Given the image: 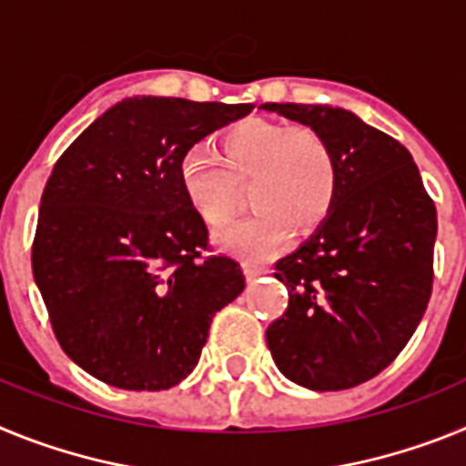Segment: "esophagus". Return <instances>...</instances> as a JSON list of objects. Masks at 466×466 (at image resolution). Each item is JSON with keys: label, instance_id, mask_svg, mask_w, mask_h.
Wrapping results in <instances>:
<instances>
[{"label": "esophagus", "instance_id": "1", "mask_svg": "<svg viewBox=\"0 0 466 466\" xmlns=\"http://www.w3.org/2000/svg\"><path fill=\"white\" fill-rule=\"evenodd\" d=\"M266 273V268L263 266H254V263H245V278L249 279V282H254L257 278H261V275Z\"/></svg>", "mask_w": 466, "mask_h": 466}]
</instances>
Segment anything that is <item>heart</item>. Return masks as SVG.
Wrapping results in <instances>:
<instances>
[{"label":"heart","instance_id":"heart-1","mask_svg":"<svg viewBox=\"0 0 466 466\" xmlns=\"http://www.w3.org/2000/svg\"><path fill=\"white\" fill-rule=\"evenodd\" d=\"M179 182L193 212L209 228L236 214L240 187H249L254 217L217 236L224 252L242 258L270 257L291 228H317L339 198V166L331 144L310 127L247 118L219 137V156L191 149L179 163Z\"/></svg>","mask_w":466,"mask_h":466}]
</instances>
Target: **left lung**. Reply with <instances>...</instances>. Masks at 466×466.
<instances>
[{"label":"left lung","instance_id":"obj_1","mask_svg":"<svg viewBox=\"0 0 466 466\" xmlns=\"http://www.w3.org/2000/svg\"><path fill=\"white\" fill-rule=\"evenodd\" d=\"M258 109L322 135L339 166L331 214L275 263L289 306L266 343L296 385L350 390L392 364L425 315L436 208L409 149L352 111L291 102Z\"/></svg>","mask_w":466,"mask_h":466}]
</instances>
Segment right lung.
<instances>
[{"mask_svg": "<svg viewBox=\"0 0 466 466\" xmlns=\"http://www.w3.org/2000/svg\"><path fill=\"white\" fill-rule=\"evenodd\" d=\"M254 105L135 95L69 144L41 196L32 273L65 355L121 390H170L196 369L240 263L200 258L208 226L179 182L193 144Z\"/></svg>", "mask_w": 466, "mask_h": 466, "instance_id": "1", "label": "right lung"}]
</instances>
